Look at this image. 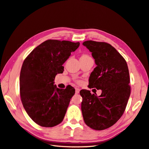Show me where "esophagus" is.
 <instances>
[{"instance_id": "1", "label": "esophagus", "mask_w": 149, "mask_h": 149, "mask_svg": "<svg viewBox=\"0 0 149 149\" xmlns=\"http://www.w3.org/2000/svg\"><path fill=\"white\" fill-rule=\"evenodd\" d=\"M79 91H80V89H79V88H75V93H76V94H78Z\"/></svg>"}]
</instances>
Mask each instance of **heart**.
Listing matches in <instances>:
<instances>
[{"instance_id": "obj_1", "label": "heart", "mask_w": 149, "mask_h": 149, "mask_svg": "<svg viewBox=\"0 0 149 149\" xmlns=\"http://www.w3.org/2000/svg\"><path fill=\"white\" fill-rule=\"evenodd\" d=\"M89 57H90V56H89L88 54H82V56H81L80 59H86V58H88Z\"/></svg>"}]
</instances>
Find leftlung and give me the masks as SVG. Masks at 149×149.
I'll return each mask as SVG.
<instances>
[{"label":"left lung","instance_id":"1","mask_svg":"<svg viewBox=\"0 0 149 149\" xmlns=\"http://www.w3.org/2000/svg\"><path fill=\"white\" fill-rule=\"evenodd\" d=\"M96 67L89 79V88L102 91L100 96L82 89L81 110L84 123L91 129L103 130L116 123L126 109L131 93L128 67L122 55L110 44L84 41Z\"/></svg>","mask_w":149,"mask_h":149}]
</instances>
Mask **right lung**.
Instances as JSON below:
<instances>
[{"label": "right lung", "instance_id": "1", "mask_svg": "<svg viewBox=\"0 0 149 149\" xmlns=\"http://www.w3.org/2000/svg\"><path fill=\"white\" fill-rule=\"evenodd\" d=\"M80 43L49 39L36 47L24 60L19 77L20 96L29 117L39 126L51 127L64 119L75 89L54 85L63 64Z\"/></svg>", "mask_w": 149, "mask_h": 149}]
</instances>
